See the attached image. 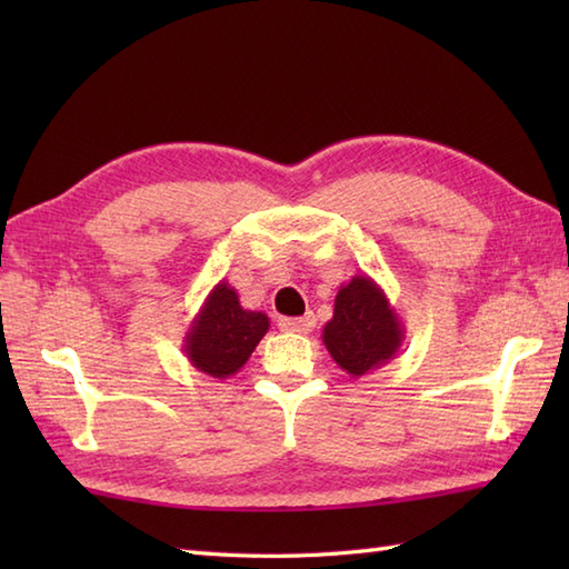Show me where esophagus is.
I'll list each match as a JSON object with an SVG mask.
<instances>
[{
    "label": "esophagus",
    "mask_w": 569,
    "mask_h": 569,
    "mask_svg": "<svg viewBox=\"0 0 569 569\" xmlns=\"http://www.w3.org/2000/svg\"><path fill=\"white\" fill-rule=\"evenodd\" d=\"M278 328L286 332L308 335L312 328H316V316H312V312H306L303 318H278Z\"/></svg>",
    "instance_id": "34e87169"
}]
</instances>
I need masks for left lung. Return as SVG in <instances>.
Instances as JSON below:
<instances>
[{
	"mask_svg": "<svg viewBox=\"0 0 569 569\" xmlns=\"http://www.w3.org/2000/svg\"><path fill=\"white\" fill-rule=\"evenodd\" d=\"M403 340V322L373 278L361 273L340 286L332 320L322 328V342L337 367L359 379L393 359Z\"/></svg>",
	"mask_w": 569,
	"mask_h": 569,
	"instance_id": "left-lung-1",
	"label": "left lung"
}]
</instances>
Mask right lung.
<instances>
[{
	"mask_svg": "<svg viewBox=\"0 0 569 569\" xmlns=\"http://www.w3.org/2000/svg\"><path fill=\"white\" fill-rule=\"evenodd\" d=\"M266 332L269 316L241 308L237 291L222 278L192 318L183 337V352L198 371L212 379H227L247 365Z\"/></svg>",
	"mask_w": 569,
	"mask_h": 569,
	"instance_id": "add662e5",
	"label": "right lung"
}]
</instances>
